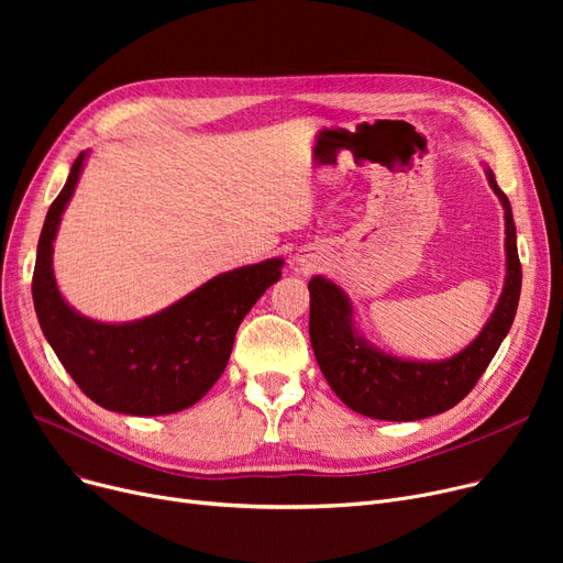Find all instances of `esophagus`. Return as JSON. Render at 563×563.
<instances>
[{"instance_id":"obj_1","label":"esophagus","mask_w":563,"mask_h":563,"mask_svg":"<svg viewBox=\"0 0 563 563\" xmlns=\"http://www.w3.org/2000/svg\"><path fill=\"white\" fill-rule=\"evenodd\" d=\"M319 264H321V255H319V251L312 249V246L299 249L297 255H294V272L301 274V276H308V274L317 272Z\"/></svg>"}]
</instances>
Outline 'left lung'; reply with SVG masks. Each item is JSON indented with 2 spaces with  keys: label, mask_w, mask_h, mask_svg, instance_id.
Returning <instances> with one entry per match:
<instances>
[{
  "label": "left lung",
  "mask_w": 563,
  "mask_h": 563,
  "mask_svg": "<svg viewBox=\"0 0 563 563\" xmlns=\"http://www.w3.org/2000/svg\"><path fill=\"white\" fill-rule=\"evenodd\" d=\"M484 170L505 210L507 274L484 329L454 356L418 361L383 351L361 333L349 294L327 276L310 278V342L314 358L333 393L361 416L416 422L450 410L475 388L501 340L507 338L520 301L522 269L511 202L497 187L493 170L488 166Z\"/></svg>",
  "instance_id": "8db88e82"
}]
</instances>
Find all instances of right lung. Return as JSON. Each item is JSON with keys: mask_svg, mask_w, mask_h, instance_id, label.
Listing matches in <instances>:
<instances>
[{"mask_svg": "<svg viewBox=\"0 0 563 563\" xmlns=\"http://www.w3.org/2000/svg\"><path fill=\"white\" fill-rule=\"evenodd\" d=\"M88 153L49 205L34 269V308L56 358L81 393L123 416L153 418L200 401L223 374L242 319L280 280L285 260L219 274L168 308L134 321H100L77 312L54 278V240L77 189Z\"/></svg>", "mask_w": 563, "mask_h": 563, "instance_id": "obj_1", "label": "right lung"}]
</instances>
